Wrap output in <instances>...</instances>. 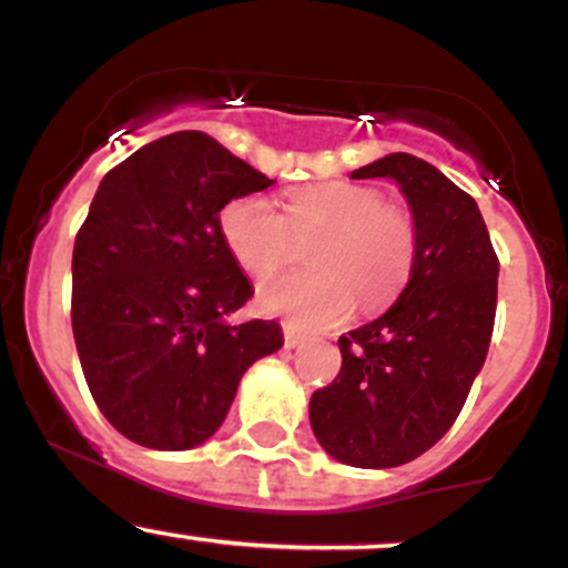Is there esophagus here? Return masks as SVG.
Here are the masks:
<instances>
[{"label":"esophagus","mask_w":568,"mask_h":568,"mask_svg":"<svg viewBox=\"0 0 568 568\" xmlns=\"http://www.w3.org/2000/svg\"><path fill=\"white\" fill-rule=\"evenodd\" d=\"M283 336H285V347H288V349L298 347V344H304V336L298 334V331L293 328L291 323H283Z\"/></svg>","instance_id":"obj_1"}]
</instances>
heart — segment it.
<instances>
[{"label":"heart","instance_id":"1","mask_svg":"<svg viewBox=\"0 0 568 568\" xmlns=\"http://www.w3.org/2000/svg\"><path fill=\"white\" fill-rule=\"evenodd\" d=\"M221 237L247 277L264 280L293 258L296 243H312L306 266L315 272L266 280L258 304L293 328H331L347 321L355 302L376 312L410 283L419 258V230L406 207L374 186L334 184L293 189L285 213L262 194L224 205Z\"/></svg>","mask_w":568,"mask_h":568}]
</instances>
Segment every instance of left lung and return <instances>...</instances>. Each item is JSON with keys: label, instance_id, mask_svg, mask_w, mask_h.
I'll use <instances>...</instances> for the list:
<instances>
[{"label": "left lung", "instance_id": "left-lung-1", "mask_svg": "<svg viewBox=\"0 0 568 568\" xmlns=\"http://www.w3.org/2000/svg\"><path fill=\"white\" fill-rule=\"evenodd\" d=\"M384 175L400 184L419 230L414 277L382 317L338 336L342 371L310 400L325 452L366 470L406 465L452 429L497 315L499 258L470 194L403 152L352 171Z\"/></svg>", "mask_w": 568, "mask_h": 568}]
</instances>
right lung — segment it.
Segmentation results:
<instances>
[{
  "mask_svg": "<svg viewBox=\"0 0 568 568\" xmlns=\"http://www.w3.org/2000/svg\"><path fill=\"white\" fill-rule=\"evenodd\" d=\"M272 184L197 130L146 143L103 175L74 240L71 328L95 406L128 440L200 446L247 366L283 347L275 321L224 323L253 288L219 213Z\"/></svg>",
  "mask_w": 568,
  "mask_h": 568,
  "instance_id": "1",
  "label": "right lung"
}]
</instances>
